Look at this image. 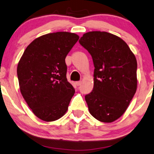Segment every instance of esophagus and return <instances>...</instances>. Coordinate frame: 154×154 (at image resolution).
I'll return each instance as SVG.
<instances>
[{
    "mask_svg": "<svg viewBox=\"0 0 154 154\" xmlns=\"http://www.w3.org/2000/svg\"><path fill=\"white\" fill-rule=\"evenodd\" d=\"M75 84H76L77 86H80V85H81L82 82H75Z\"/></svg>",
    "mask_w": 154,
    "mask_h": 154,
    "instance_id": "esophagus-1",
    "label": "esophagus"
}]
</instances>
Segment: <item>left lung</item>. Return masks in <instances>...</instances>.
<instances>
[{
	"instance_id": "left-lung-1",
	"label": "left lung",
	"mask_w": 154,
	"mask_h": 154,
	"mask_svg": "<svg viewBox=\"0 0 154 154\" xmlns=\"http://www.w3.org/2000/svg\"><path fill=\"white\" fill-rule=\"evenodd\" d=\"M79 42L93 58L94 86L85 96L90 113L110 123L125 113L137 90V61L119 36L106 32L84 34Z\"/></svg>"
}]
</instances>
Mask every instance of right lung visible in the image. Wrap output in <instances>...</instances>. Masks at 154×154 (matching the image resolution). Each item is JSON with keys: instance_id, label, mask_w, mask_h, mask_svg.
Listing matches in <instances>:
<instances>
[{"instance_id": "obj_1", "label": "right lung", "mask_w": 154, "mask_h": 154, "mask_svg": "<svg viewBox=\"0 0 154 154\" xmlns=\"http://www.w3.org/2000/svg\"><path fill=\"white\" fill-rule=\"evenodd\" d=\"M79 38L67 32L41 36L26 48L18 63L20 93L41 120L55 121L67 111L75 91L66 78L65 59Z\"/></svg>"}]
</instances>
